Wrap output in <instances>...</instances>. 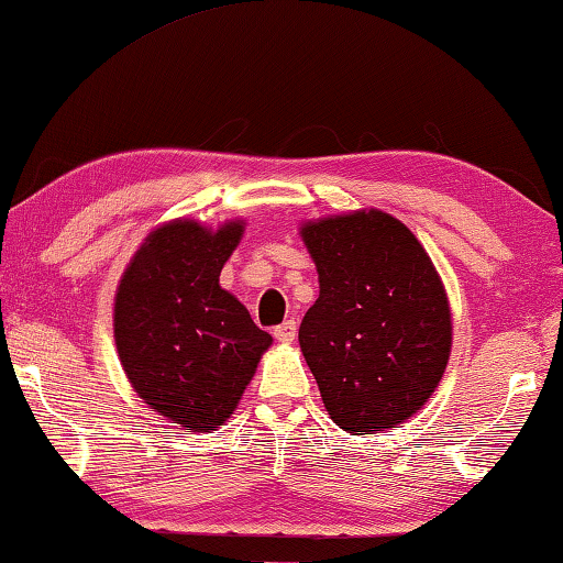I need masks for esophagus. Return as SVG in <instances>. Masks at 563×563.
Returning <instances> with one entry per match:
<instances>
[{
  "mask_svg": "<svg viewBox=\"0 0 563 563\" xmlns=\"http://www.w3.org/2000/svg\"><path fill=\"white\" fill-rule=\"evenodd\" d=\"M274 339H279L282 344H291L294 339H297V321L287 319V321H284V324L274 327Z\"/></svg>",
  "mask_w": 563,
  "mask_h": 563,
  "instance_id": "esophagus-1",
  "label": "esophagus"
}]
</instances>
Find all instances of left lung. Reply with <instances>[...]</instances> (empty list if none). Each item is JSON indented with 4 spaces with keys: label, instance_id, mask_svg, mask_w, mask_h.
<instances>
[{
    "label": "left lung",
    "instance_id": "8db88e82",
    "mask_svg": "<svg viewBox=\"0 0 563 563\" xmlns=\"http://www.w3.org/2000/svg\"><path fill=\"white\" fill-rule=\"evenodd\" d=\"M301 239L319 299L299 344L329 417L349 434L391 429L423 407L446 368L444 284L419 239L384 211L309 221Z\"/></svg>",
    "mask_w": 563,
    "mask_h": 563
}]
</instances>
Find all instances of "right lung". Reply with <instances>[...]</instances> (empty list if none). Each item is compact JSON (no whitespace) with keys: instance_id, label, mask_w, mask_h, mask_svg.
Masks as SVG:
<instances>
[{"instance_id":"obj_1","label":"right lung","mask_w":563,"mask_h":563,"mask_svg":"<svg viewBox=\"0 0 563 563\" xmlns=\"http://www.w3.org/2000/svg\"><path fill=\"white\" fill-rule=\"evenodd\" d=\"M242 221L209 232L172 221L144 239L114 303V336L134 391L191 431H217L252 382L272 336L254 324L219 272Z\"/></svg>"}]
</instances>
